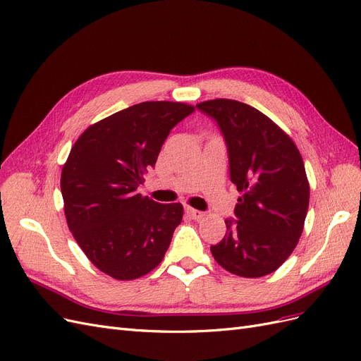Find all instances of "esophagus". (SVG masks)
Returning <instances> with one entry per match:
<instances>
[{"mask_svg": "<svg viewBox=\"0 0 361 361\" xmlns=\"http://www.w3.org/2000/svg\"><path fill=\"white\" fill-rule=\"evenodd\" d=\"M185 212H187V214L192 218V220H200V218H203V216H204V214H203L202 211L192 209V207H190V206L185 207Z\"/></svg>", "mask_w": 361, "mask_h": 361, "instance_id": "obj_1", "label": "esophagus"}]
</instances>
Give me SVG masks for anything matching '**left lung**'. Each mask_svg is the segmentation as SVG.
I'll list each match as a JSON object with an SVG mask.
<instances>
[{
	"label": "left lung",
	"mask_w": 361,
	"mask_h": 361,
	"mask_svg": "<svg viewBox=\"0 0 361 361\" xmlns=\"http://www.w3.org/2000/svg\"><path fill=\"white\" fill-rule=\"evenodd\" d=\"M216 120L224 135L231 179L241 197L238 220H226V236L211 245L228 272L264 277L281 267L302 233L310 187L298 147L256 108L233 99L195 105Z\"/></svg>",
	"instance_id": "8db88e82"
}]
</instances>
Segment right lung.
Masks as SVG:
<instances>
[{"mask_svg": "<svg viewBox=\"0 0 361 361\" xmlns=\"http://www.w3.org/2000/svg\"><path fill=\"white\" fill-rule=\"evenodd\" d=\"M194 106L141 102L87 128L61 170L64 215L92 264L116 280L157 268L183 215L180 203L162 204L138 194L170 130Z\"/></svg>", "mask_w": 361, "mask_h": 361, "instance_id": "add662e5", "label": "right lung"}]
</instances>
